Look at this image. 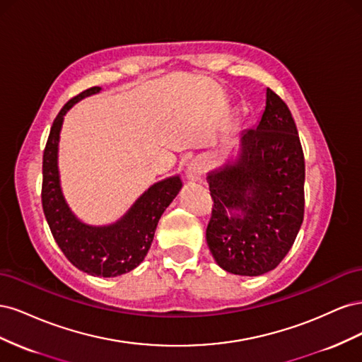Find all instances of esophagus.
<instances>
[{"mask_svg":"<svg viewBox=\"0 0 362 362\" xmlns=\"http://www.w3.org/2000/svg\"><path fill=\"white\" fill-rule=\"evenodd\" d=\"M205 170H206L205 161L202 158H194L187 166L185 175H187V180L190 181H199L202 178V175L205 173Z\"/></svg>","mask_w":362,"mask_h":362,"instance_id":"34e87169","label":"esophagus"}]
</instances>
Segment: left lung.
Instances as JSON below:
<instances>
[{
	"mask_svg": "<svg viewBox=\"0 0 362 362\" xmlns=\"http://www.w3.org/2000/svg\"><path fill=\"white\" fill-rule=\"evenodd\" d=\"M206 181L214 205L205 235L217 264L242 276L275 269L303 222L305 160L291 112L269 87L258 125L242 133L238 158Z\"/></svg>",
	"mask_w": 362,
	"mask_h": 362,
	"instance_id": "obj_1",
	"label": "left lung"
}]
</instances>
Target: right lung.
Masks as SVG:
<instances>
[{
    "label": "right lung",
    "instance_id": "obj_1",
    "mask_svg": "<svg viewBox=\"0 0 362 362\" xmlns=\"http://www.w3.org/2000/svg\"><path fill=\"white\" fill-rule=\"evenodd\" d=\"M101 87H90L74 96L54 119L43 151L42 206L54 240L72 264L87 275L113 278L136 269L146 257L164 210L182 187L180 177L156 182L140 196L124 217L113 225L90 226L80 222L63 198L57 151L63 116L83 98Z\"/></svg>",
    "mask_w": 362,
    "mask_h": 362
}]
</instances>
